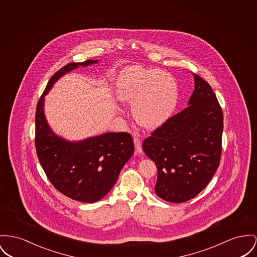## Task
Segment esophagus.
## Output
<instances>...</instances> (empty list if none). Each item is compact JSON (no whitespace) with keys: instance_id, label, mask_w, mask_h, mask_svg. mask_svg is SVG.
I'll list each match as a JSON object with an SVG mask.
<instances>
[{"instance_id":"esophagus-1","label":"esophagus","mask_w":257,"mask_h":257,"mask_svg":"<svg viewBox=\"0 0 257 257\" xmlns=\"http://www.w3.org/2000/svg\"><path fill=\"white\" fill-rule=\"evenodd\" d=\"M134 143H135L137 153L141 154L142 153V144H141V140H140V138L138 137V136H135L134 137Z\"/></svg>"}]
</instances>
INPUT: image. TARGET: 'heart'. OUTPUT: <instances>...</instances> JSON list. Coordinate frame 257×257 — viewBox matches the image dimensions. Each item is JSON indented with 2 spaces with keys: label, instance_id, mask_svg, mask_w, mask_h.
Listing matches in <instances>:
<instances>
[{
  "label": "heart",
  "instance_id": "obj_1",
  "mask_svg": "<svg viewBox=\"0 0 257 257\" xmlns=\"http://www.w3.org/2000/svg\"><path fill=\"white\" fill-rule=\"evenodd\" d=\"M117 95L121 102L133 105L134 117L147 128L164 124L178 102V87L171 74L160 69L134 66L118 79Z\"/></svg>",
  "mask_w": 257,
  "mask_h": 257
}]
</instances>
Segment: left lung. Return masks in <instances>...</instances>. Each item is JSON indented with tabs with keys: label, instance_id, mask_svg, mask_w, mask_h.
Returning <instances> with one entry per match:
<instances>
[{
	"label": "left lung",
	"instance_id": "8db88e82",
	"mask_svg": "<svg viewBox=\"0 0 257 257\" xmlns=\"http://www.w3.org/2000/svg\"><path fill=\"white\" fill-rule=\"evenodd\" d=\"M188 106L143 142L157 166L156 194L171 203L196 197L208 184L221 158L223 114L211 86L197 74Z\"/></svg>",
	"mask_w": 257,
	"mask_h": 257
}]
</instances>
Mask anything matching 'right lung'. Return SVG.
I'll return each mask as SVG.
<instances>
[{
	"mask_svg": "<svg viewBox=\"0 0 257 257\" xmlns=\"http://www.w3.org/2000/svg\"><path fill=\"white\" fill-rule=\"evenodd\" d=\"M97 62L92 59L71 62L57 71L39 99L35 118L37 156L49 180L63 195L84 203L101 200L115 185L122 167L134 154L133 137L127 133H107L81 141H68L50 127L44 101L45 95L63 75Z\"/></svg>",
	"mask_w": 257,
	"mask_h": 257,
	"instance_id": "1",
	"label": "right lung"
}]
</instances>
